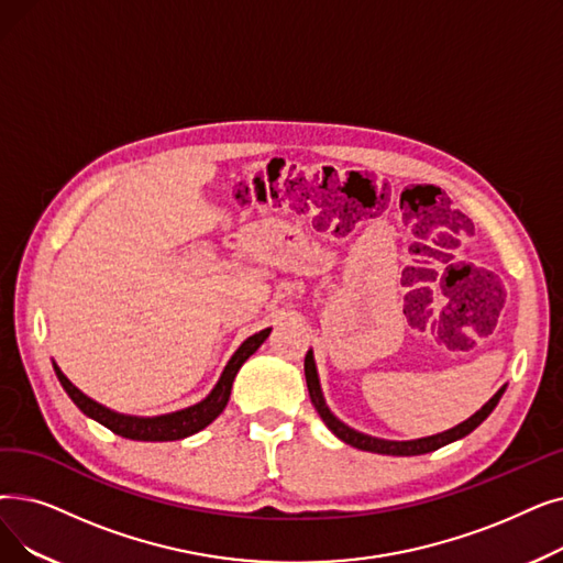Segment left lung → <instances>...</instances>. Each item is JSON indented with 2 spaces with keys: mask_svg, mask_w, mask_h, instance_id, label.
<instances>
[{
  "mask_svg": "<svg viewBox=\"0 0 563 563\" xmlns=\"http://www.w3.org/2000/svg\"><path fill=\"white\" fill-rule=\"evenodd\" d=\"M303 371H306V384H308V394H310V400L317 409V413H320L322 421L327 423V428L338 437L342 439V442L358 449V451H371V453H382V455H423V453H430V451H437L442 449L451 442H457V439L467 437L472 430H476L487 417H490L493 409L497 407V402L501 400L504 390H506V384L497 390V394L487 400L476 413H472V417L467 421L457 423L455 428L451 430H444V432H437V434H430V437H421V439H407V442H396V439H382V437H373V434H365V432H358L354 428H350L347 423H342L335 413L329 409L327 400H324V394H322V384H320V375H317V365H314V354L312 350H308L306 354V363H303Z\"/></svg>",
  "mask_w": 563,
  "mask_h": 563,
  "instance_id": "obj_1",
  "label": "left lung"
}]
</instances>
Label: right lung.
Masks as SVG:
<instances>
[{
    "mask_svg": "<svg viewBox=\"0 0 563 563\" xmlns=\"http://www.w3.org/2000/svg\"><path fill=\"white\" fill-rule=\"evenodd\" d=\"M268 333H272V329H262L260 333H253L251 338L241 342L239 350L228 361L221 379L216 382L211 394L205 400L195 402L186 409H179V411L161 413V417H131V413H119L114 409H108L106 405L85 396L82 390L59 371V365L55 361H53V365H55L57 379L64 386L68 398L76 402L78 409L82 413H87V417L93 419L96 423L106 426L108 430H112L119 437L135 439V442H177V439H184V437H190L195 432L205 430L213 419L221 417V411L228 407V400L232 394V382H234L239 368L260 350V345L268 338Z\"/></svg>",
    "mask_w": 563,
    "mask_h": 563,
    "instance_id": "right-lung-1",
    "label": "right lung"
}]
</instances>
